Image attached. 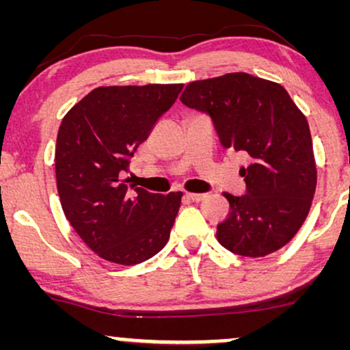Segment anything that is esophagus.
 I'll list each match as a JSON object with an SVG mask.
<instances>
[{
  "label": "esophagus",
  "instance_id": "obj_1",
  "mask_svg": "<svg viewBox=\"0 0 350 350\" xmlns=\"http://www.w3.org/2000/svg\"><path fill=\"white\" fill-rule=\"evenodd\" d=\"M186 198L192 202H200V200L206 199V194H196V192H187Z\"/></svg>",
  "mask_w": 350,
  "mask_h": 350
}]
</instances>
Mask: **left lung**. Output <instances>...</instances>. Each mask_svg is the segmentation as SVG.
I'll return each mask as SVG.
<instances>
[{"label": "left lung", "mask_w": 350, "mask_h": 350, "mask_svg": "<svg viewBox=\"0 0 350 350\" xmlns=\"http://www.w3.org/2000/svg\"><path fill=\"white\" fill-rule=\"evenodd\" d=\"M180 102L211 115L222 146L245 151L252 161L240 170L247 194L224 192L230 211L217 226L219 243L252 258L283 248L306 220L316 192L306 116L280 83L245 72L191 82Z\"/></svg>", "instance_id": "8db88e82"}]
</instances>
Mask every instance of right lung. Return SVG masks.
Wrapping results in <instances>:
<instances>
[{
    "label": "right lung",
    "instance_id": "obj_1",
    "mask_svg": "<svg viewBox=\"0 0 350 350\" xmlns=\"http://www.w3.org/2000/svg\"><path fill=\"white\" fill-rule=\"evenodd\" d=\"M180 90L183 83L97 87L62 118L55 144L60 206L83 243L107 262L142 263L170 240L183 192L128 191L123 176Z\"/></svg>",
    "mask_w": 350,
    "mask_h": 350
}]
</instances>
